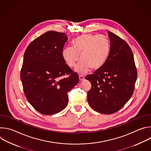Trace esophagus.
I'll return each instance as SVG.
<instances>
[{"label":"esophagus","instance_id":"obj_1","mask_svg":"<svg viewBox=\"0 0 151 151\" xmlns=\"http://www.w3.org/2000/svg\"><path fill=\"white\" fill-rule=\"evenodd\" d=\"M79 81H83V80L85 79V77H84L83 75H80L79 76Z\"/></svg>","mask_w":151,"mask_h":151}]
</instances>
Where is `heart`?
<instances>
[{
    "instance_id": "b5f03b06",
    "label": "heart",
    "mask_w": 151,
    "mask_h": 151,
    "mask_svg": "<svg viewBox=\"0 0 151 151\" xmlns=\"http://www.w3.org/2000/svg\"><path fill=\"white\" fill-rule=\"evenodd\" d=\"M73 47H66L62 51V57L68 65L74 67L75 72L85 74L91 68L97 70L102 68L108 59L111 52L109 40L102 36L92 34L79 35L73 41Z\"/></svg>"
}]
</instances>
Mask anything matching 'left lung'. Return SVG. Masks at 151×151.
<instances>
[{
    "instance_id": "obj_1",
    "label": "left lung",
    "mask_w": 151,
    "mask_h": 151,
    "mask_svg": "<svg viewBox=\"0 0 151 151\" xmlns=\"http://www.w3.org/2000/svg\"><path fill=\"white\" fill-rule=\"evenodd\" d=\"M111 52L104 66L85 79L91 83L87 94L89 105L94 111L112 114L129 100L134 92L137 70L133 52L127 42L108 31Z\"/></svg>"
}]
</instances>
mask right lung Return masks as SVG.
Masks as SVG:
<instances>
[{
	"label": "right lung",
	"mask_w": 151,
	"mask_h": 151,
	"mask_svg": "<svg viewBox=\"0 0 151 151\" xmlns=\"http://www.w3.org/2000/svg\"><path fill=\"white\" fill-rule=\"evenodd\" d=\"M67 40L65 33L49 31L32 41L24 54L20 73L23 90L30 104L43 115L65 108L68 93L79 82L62 57ZM66 74L70 76L63 78Z\"/></svg>",
	"instance_id": "add662e5"
}]
</instances>
